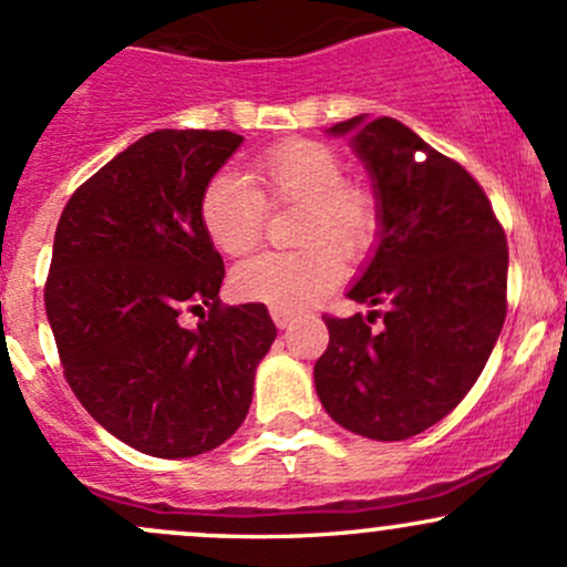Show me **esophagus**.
Segmentation results:
<instances>
[{"label": "esophagus", "instance_id": "34e87169", "mask_svg": "<svg viewBox=\"0 0 567 567\" xmlns=\"http://www.w3.org/2000/svg\"><path fill=\"white\" fill-rule=\"evenodd\" d=\"M271 320L277 322V328H288L290 322H293V312H290V309L271 307Z\"/></svg>", "mask_w": 567, "mask_h": 567}]
</instances>
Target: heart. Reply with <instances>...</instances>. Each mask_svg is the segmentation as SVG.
Masks as SVG:
<instances>
[{"mask_svg":"<svg viewBox=\"0 0 567 567\" xmlns=\"http://www.w3.org/2000/svg\"><path fill=\"white\" fill-rule=\"evenodd\" d=\"M250 179L220 172L204 185L198 217L220 252L241 258L264 239L266 202L301 204L293 252H264L234 271L231 288L245 301L301 309L339 282L341 255L363 258L379 234V202L365 185L344 183L339 153L315 140H288L252 161Z\"/></svg>","mask_w":567,"mask_h":567,"instance_id":"b5f03b06","label":"heart"}]
</instances>
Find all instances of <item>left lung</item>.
I'll list each match as a JSON object with an SVG mask.
<instances>
[{"label":"left lung","instance_id":"8db88e82","mask_svg":"<svg viewBox=\"0 0 567 567\" xmlns=\"http://www.w3.org/2000/svg\"><path fill=\"white\" fill-rule=\"evenodd\" d=\"M328 134H350L369 169L379 234L347 293L374 309L322 317L331 341L315 388L341 427L403 441L444 420L489 360L506 320V234L482 185L403 123L358 115Z\"/></svg>","mask_w":567,"mask_h":567}]
</instances>
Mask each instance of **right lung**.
Here are the masks:
<instances>
[{
	"mask_svg": "<svg viewBox=\"0 0 567 567\" xmlns=\"http://www.w3.org/2000/svg\"><path fill=\"white\" fill-rule=\"evenodd\" d=\"M234 132L161 128L85 179L61 213L45 312L72 393L104 431L153 457L231 439L277 339L264 303L223 307L220 252L198 217ZM208 315L196 329L178 317Z\"/></svg>",
	"mask_w": 567,
	"mask_h": 567,
	"instance_id": "1",
	"label": "right lung"
}]
</instances>
